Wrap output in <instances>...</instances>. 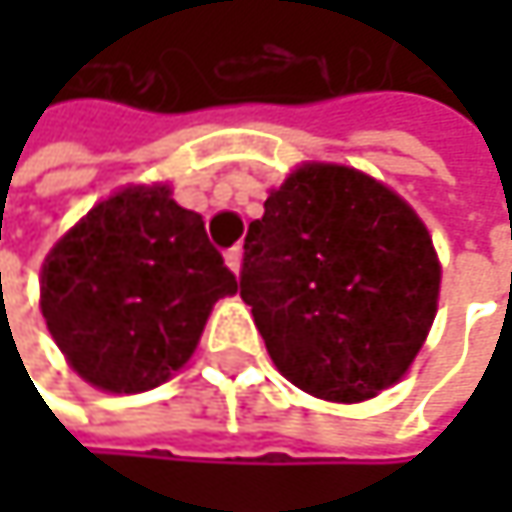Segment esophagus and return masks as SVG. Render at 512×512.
I'll list each match as a JSON object with an SVG mask.
<instances>
[{
    "mask_svg": "<svg viewBox=\"0 0 512 512\" xmlns=\"http://www.w3.org/2000/svg\"><path fill=\"white\" fill-rule=\"evenodd\" d=\"M225 263H228V269H231L234 275H240V269H243V249H240V246L228 249V252H225Z\"/></svg>",
    "mask_w": 512,
    "mask_h": 512,
    "instance_id": "esophagus-1",
    "label": "esophagus"
}]
</instances>
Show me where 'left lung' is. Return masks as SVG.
Segmentation results:
<instances>
[{
	"label": "left lung",
	"mask_w": 512,
	"mask_h": 512,
	"mask_svg": "<svg viewBox=\"0 0 512 512\" xmlns=\"http://www.w3.org/2000/svg\"><path fill=\"white\" fill-rule=\"evenodd\" d=\"M240 296L275 367L358 403L394 385L439 305L442 266L418 213L347 165H299L249 225Z\"/></svg>",
	"instance_id": "1"
}]
</instances>
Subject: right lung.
I'll use <instances>...</instances> for the list:
<instances>
[{
    "label": "right lung",
    "mask_w": 512,
    "mask_h": 512,
    "mask_svg": "<svg viewBox=\"0 0 512 512\" xmlns=\"http://www.w3.org/2000/svg\"><path fill=\"white\" fill-rule=\"evenodd\" d=\"M237 278L204 219L168 183L127 186L88 210L41 266V311L67 364L94 388L162 385L198 347Z\"/></svg>",
    "instance_id": "right-lung-1"
}]
</instances>
